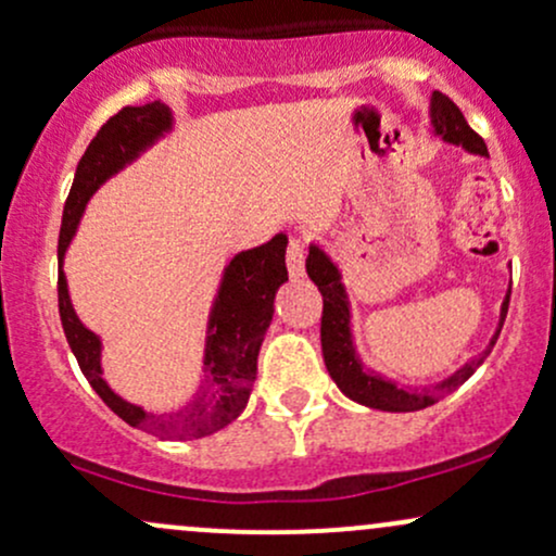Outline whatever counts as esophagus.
<instances>
[{
    "label": "esophagus",
    "instance_id": "esophagus-1",
    "mask_svg": "<svg viewBox=\"0 0 556 556\" xmlns=\"http://www.w3.org/2000/svg\"><path fill=\"white\" fill-rule=\"evenodd\" d=\"M287 271L290 277H303L305 271V248L300 238H290V245H287Z\"/></svg>",
    "mask_w": 556,
    "mask_h": 556
}]
</instances>
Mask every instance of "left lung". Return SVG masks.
Returning a JSON list of instances; mask_svg holds the SVG:
<instances>
[{
	"mask_svg": "<svg viewBox=\"0 0 556 556\" xmlns=\"http://www.w3.org/2000/svg\"><path fill=\"white\" fill-rule=\"evenodd\" d=\"M431 125L437 136H442L446 143L463 146L465 151L478 156H489L486 143L478 132L465 123L463 112L457 110L455 101L450 96L433 91L431 96ZM305 271L308 277L314 279V285L318 287L324 298V314H321V353H324V363H327V371L334 384L342 389V394H348L350 400L361 402L366 407H376V410H387V413H413V410H424V407L433 405L444 397V394L455 392L463 381H468V376L481 366L483 358L491 353L494 348L496 337H500L504 316H507V305H509V292L504 295L502 303V314H500V327H496L494 337H491L489 348L483 350L478 358L470 363H465L460 371H455L450 379L439 381L437 387L429 389H402L394 384V381L384 379V376L368 371L363 366V361L355 353L353 344V329H350V300L348 292H344L342 285V274L337 269V264L331 261L327 253L321 251L318 245H311L308 258H305Z\"/></svg>",
	"mask_w": 556,
	"mask_h": 556,
	"instance_id": "left-lung-1",
	"label": "left lung"
}]
</instances>
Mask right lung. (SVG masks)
<instances>
[{"instance_id":"right-lung-1","label":"right lung","mask_w":556,"mask_h":556,"mask_svg":"<svg viewBox=\"0 0 556 556\" xmlns=\"http://www.w3.org/2000/svg\"><path fill=\"white\" fill-rule=\"evenodd\" d=\"M172 110L162 101H151L143 106H125L114 117L101 125L96 138L88 143L86 154L75 169L73 188L65 201L60 229V279H56V298H60L62 329L70 342V350L78 358V366L93 392L117 413L132 429H143L159 439H201L225 429L245 410L251 397L253 381L258 371V350L264 342L274 316V298L287 282V235H274L264 245L242 251L225 266L219 292H216L212 314L206 327V350H203V384L195 392L193 402L180 413L143 410L112 392L101 371V340L75 314L70 303L67 277L62 271L67 245L78 232V222L86 203L112 175L125 169L172 130Z\"/></svg>"}]
</instances>
